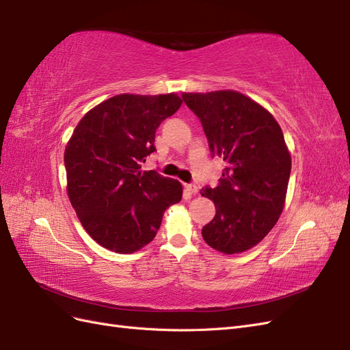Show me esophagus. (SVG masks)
<instances>
[{
  "label": "esophagus",
  "mask_w": 350,
  "mask_h": 350,
  "mask_svg": "<svg viewBox=\"0 0 350 350\" xmlns=\"http://www.w3.org/2000/svg\"><path fill=\"white\" fill-rule=\"evenodd\" d=\"M185 191L188 193V194H197L198 193V188H197V185H194V184H185Z\"/></svg>",
  "instance_id": "1"
}]
</instances>
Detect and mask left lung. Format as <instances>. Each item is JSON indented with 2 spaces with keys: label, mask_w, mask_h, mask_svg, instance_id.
Here are the masks:
<instances>
[{
  "label": "left lung",
  "mask_w": 350,
  "mask_h": 350,
  "mask_svg": "<svg viewBox=\"0 0 350 350\" xmlns=\"http://www.w3.org/2000/svg\"><path fill=\"white\" fill-rule=\"evenodd\" d=\"M181 96L201 121L210 152L226 165L219 185L200 191L216 207L201 235L219 252H245L278 224L284 207L292 159L283 131L266 108L237 90Z\"/></svg>",
  "instance_id": "1"
}]
</instances>
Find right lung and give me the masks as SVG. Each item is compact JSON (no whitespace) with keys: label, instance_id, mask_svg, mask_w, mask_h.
<instances>
[{"label":"right lung","instance_id":"add662e5","mask_svg":"<svg viewBox=\"0 0 350 350\" xmlns=\"http://www.w3.org/2000/svg\"><path fill=\"white\" fill-rule=\"evenodd\" d=\"M183 105L176 93L116 94L83 116L66 146L67 194L99 245L131 254L152 242L165 210L183 198L176 179L143 171L157 126Z\"/></svg>","mask_w":350,"mask_h":350}]
</instances>
